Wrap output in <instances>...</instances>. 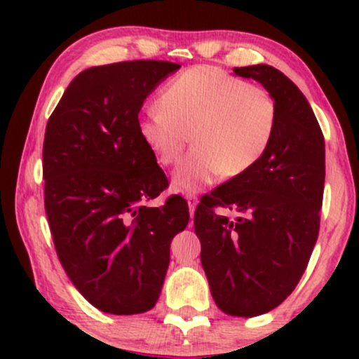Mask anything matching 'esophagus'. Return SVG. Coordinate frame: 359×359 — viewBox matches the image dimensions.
<instances>
[{
    "label": "esophagus",
    "mask_w": 359,
    "mask_h": 359,
    "mask_svg": "<svg viewBox=\"0 0 359 359\" xmlns=\"http://www.w3.org/2000/svg\"><path fill=\"white\" fill-rule=\"evenodd\" d=\"M187 204H189V212H191V216L196 211V205H197V197L196 196H187Z\"/></svg>",
    "instance_id": "1"
}]
</instances>
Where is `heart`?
Instances as JSON below:
<instances>
[{"instance_id": "obj_1", "label": "heart", "mask_w": 359, "mask_h": 359, "mask_svg": "<svg viewBox=\"0 0 359 359\" xmlns=\"http://www.w3.org/2000/svg\"><path fill=\"white\" fill-rule=\"evenodd\" d=\"M277 119V104L265 89L199 65L168 82L158 108L138 119V135L162 167L179 162L191 135L194 148L175 168L172 184L196 192L221 175L233 179L257 165Z\"/></svg>"}]
</instances>
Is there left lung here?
<instances>
[{
    "label": "left lung",
    "mask_w": 359,
    "mask_h": 359,
    "mask_svg": "<svg viewBox=\"0 0 359 359\" xmlns=\"http://www.w3.org/2000/svg\"><path fill=\"white\" fill-rule=\"evenodd\" d=\"M277 104L269 150L246 174L205 196L194 214L201 263L216 306L224 314L270 312L297 287L319 234L325 150L314 111L285 74L266 64L236 67ZM226 207L234 220L213 211Z\"/></svg>",
    "instance_id": "left-lung-1"
}]
</instances>
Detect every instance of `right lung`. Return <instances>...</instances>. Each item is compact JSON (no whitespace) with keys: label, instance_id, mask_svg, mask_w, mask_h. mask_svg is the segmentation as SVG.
<instances>
[{"label":"right lung","instance_id":"1","mask_svg":"<svg viewBox=\"0 0 359 359\" xmlns=\"http://www.w3.org/2000/svg\"><path fill=\"white\" fill-rule=\"evenodd\" d=\"M179 69L165 60L86 69L45 130V212L53 245L77 290L108 314L155 306L170 243L189 222L182 197L145 205L168 182L138 135L143 101Z\"/></svg>","mask_w":359,"mask_h":359}]
</instances>
